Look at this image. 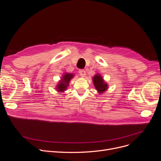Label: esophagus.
Wrapping results in <instances>:
<instances>
[{
    "label": "esophagus",
    "instance_id": "1",
    "mask_svg": "<svg viewBox=\"0 0 161 161\" xmlns=\"http://www.w3.org/2000/svg\"><path fill=\"white\" fill-rule=\"evenodd\" d=\"M79 73L80 76L82 77H85L86 76V72L84 70H79Z\"/></svg>",
    "mask_w": 161,
    "mask_h": 161
}]
</instances>
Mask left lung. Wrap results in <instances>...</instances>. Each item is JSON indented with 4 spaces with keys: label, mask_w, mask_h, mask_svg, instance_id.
Segmentation results:
<instances>
[{
    "label": "left lung",
    "mask_w": 161,
    "mask_h": 161,
    "mask_svg": "<svg viewBox=\"0 0 161 161\" xmlns=\"http://www.w3.org/2000/svg\"><path fill=\"white\" fill-rule=\"evenodd\" d=\"M93 83L99 92H103L108 89V85L105 83L103 78L99 75H96L93 77Z\"/></svg>",
    "instance_id": "obj_1"
}]
</instances>
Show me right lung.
I'll use <instances>...</instances> for the list:
<instances>
[{"instance_id": "obj_1", "label": "right lung", "mask_w": 161, "mask_h": 161, "mask_svg": "<svg viewBox=\"0 0 161 161\" xmlns=\"http://www.w3.org/2000/svg\"><path fill=\"white\" fill-rule=\"evenodd\" d=\"M72 74H69V73H66L64 76H62V80L59 82V84L57 86V91H66L67 86L69 85V81L73 77Z\"/></svg>"}]
</instances>
